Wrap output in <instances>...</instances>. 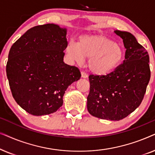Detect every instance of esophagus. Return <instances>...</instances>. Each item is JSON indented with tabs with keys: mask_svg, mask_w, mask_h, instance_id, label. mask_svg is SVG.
I'll use <instances>...</instances> for the list:
<instances>
[{
	"mask_svg": "<svg viewBox=\"0 0 155 155\" xmlns=\"http://www.w3.org/2000/svg\"><path fill=\"white\" fill-rule=\"evenodd\" d=\"M81 75H82V78H88V75L86 73H84V72H81Z\"/></svg>",
	"mask_w": 155,
	"mask_h": 155,
	"instance_id": "obj_1",
	"label": "esophagus"
}]
</instances>
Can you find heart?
<instances>
[{
    "instance_id": "heart-1",
    "label": "heart",
    "mask_w": 155,
    "mask_h": 155,
    "mask_svg": "<svg viewBox=\"0 0 155 155\" xmlns=\"http://www.w3.org/2000/svg\"><path fill=\"white\" fill-rule=\"evenodd\" d=\"M70 60L78 64L89 58L88 67L97 75H105L117 68L124 57L119 44L104 35H84L79 41H70L65 48Z\"/></svg>"
}]
</instances>
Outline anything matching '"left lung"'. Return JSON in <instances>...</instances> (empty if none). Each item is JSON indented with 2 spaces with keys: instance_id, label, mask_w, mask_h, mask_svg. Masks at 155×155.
<instances>
[{
  "instance_id": "obj_1",
  "label": "left lung",
  "mask_w": 155,
  "mask_h": 155,
  "mask_svg": "<svg viewBox=\"0 0 155 155\" xmlns=\"http://www.w3.org/2000/svg\"><path fill=\"white\" fill-rule=\"evenodd\" d=\"M126 48L124 63L107 75L89 76L87 110L95 117L119 120L143 101L150 79L149 55L132 34L116 30Z\"/></svg>"
}]
</instances>
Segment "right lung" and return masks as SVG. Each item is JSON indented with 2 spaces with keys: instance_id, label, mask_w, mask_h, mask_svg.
Returning a JSON list of instances; mask_svg holds the SVG:
<instances>
[{
  "instance_id": "right-lung-1",
  "label": "right lung",
  "mask_w": 155,
  "mask_h": 155,
  "mask_svg": "<svg viewBox=\"0 0 155 155\" xmlns=\"http://www.w3.org/2000/svg\"><path fill=\"white\" fill-rule=\"evenodd\" d=\"M66 31L57 25H38L10 48L6 65L10 88L16 102L29 114L56 112L68 86L81 77L78 68L63 62Z\"/></svg>"
}]
</instances>
